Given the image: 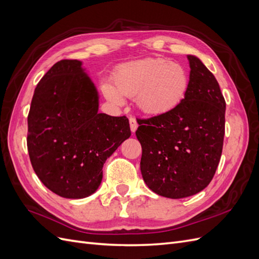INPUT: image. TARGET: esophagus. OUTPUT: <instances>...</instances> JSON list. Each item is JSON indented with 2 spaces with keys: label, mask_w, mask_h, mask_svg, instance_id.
I'll return each mask as SVG.
<instances>
[{
  "label": "esophagus",
  "mask_w": 259,
  "mask_h": 259,
  "mask_svg": "<svg viewBox=\"0 0 259 259\" xmlns=\"http://www.w3.org/2000/svg\"><path fill=\"white\" fill-rule=\"evenodd\" d=\"M130 126H131V131L133 133H135L137 127H138V124H137V121L135 117H130Z\"/></svg>",
  "instance_id": "esophagus-1"
}]
</instances>
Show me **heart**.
Listing matches in <instances>:
<instances>
[{
	"mask_svg": "<svg viewBox=\"0 0 259 259\" xmlns=\"http://www.w3.org/2000/svg\"><path fill=\"white\" fill-rule=\"evenodd\" d=\"M189 86V72L182 64L163 58H147L120 66L113 74V85L104 82L101 92L116 106L123 105V96L135 97L140 111L161 116L184 103Z\"/></svg>",
	"mask_w": 259,
	"mask_h": 259,
	"instance_id": "1",
	"label": "heart"
}]
</instances>
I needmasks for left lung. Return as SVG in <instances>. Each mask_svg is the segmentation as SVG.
Segmentation results:
<instances>
[{"instance_id": "left-lung-1", "label": "left lung", "mask_w": 259, "mask_h": 259, "mask_svg": "<svg viewBox=\"0 0 259 259\" xmlns=\"http://www.w3.org/2000/svg\"><path fill=\"white\" fill-rule=\"evenodd\" d=\"M190 86L184 103L165 115L138 120L143 148L140 170L146 185L170 199L202 191L221 160L226 101L214 74L192 55Z\"/></svg>"}]
</instances>
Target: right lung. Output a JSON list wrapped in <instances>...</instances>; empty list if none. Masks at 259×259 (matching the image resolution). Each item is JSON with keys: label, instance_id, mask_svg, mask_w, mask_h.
<instances>
[{"label": "right lung", "instance_id": "right-lung-1", "mask_svg": "<svg viewBox=\"0 0 259 259\" xmlns=\"http://www.w3.org/2000/svg\"><path fill=\"white\" fill-rule=\"evenodd\" d=\"M98 106L80 60L56 62L35 88L28 114L30 161L43 185L62 198L95 192L106 160L131 136L126 116L98 113Z\"/></svg>", "mask_w": 259, "mask_h": 259}]
</instances>
